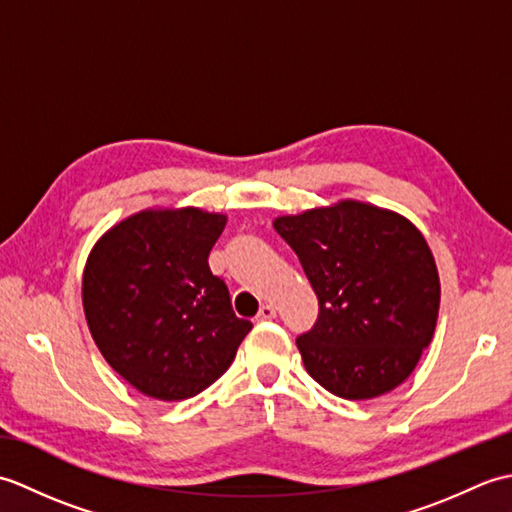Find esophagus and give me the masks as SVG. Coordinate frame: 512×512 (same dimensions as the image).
<instances>
[{
  "instance_id": "obj_1",
  "label": "esophagus",
  "mask_w": 512,
  "mask_h": 512,
  "mask_svg": "<svg viewBox=\"0 0 512 512\" xmlns=\"http://www.w3.org/2000/svg\"><path fill=\"white\" fill-rule=\"evenodd\" d=\"M277 317V310L273 306H262L257 312V321H270Z\"/></svg>"
}]
</instances>
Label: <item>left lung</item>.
Listing matches in <instances>:
<instances>
[{"instance_id":"8db88e82","label":"left lung","mask_w":512,"mask_h":512,"mask_svg":"<svg viewBox=\"0 0 512 512\" xmlns=\"http://www.w3.org/2000/svg\"><path fill=\"white\" fill-rule=\"evenodd\" d=\"M295 250L319 317L297 347L308 374L334 396L387 394L418 365L440 308V279L420 231L405 217L339 202L277 217Z\"/></svg>"}]
</instances>
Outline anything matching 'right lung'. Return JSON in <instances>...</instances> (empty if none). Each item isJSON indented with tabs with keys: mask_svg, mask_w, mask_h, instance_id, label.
<instances>
[{
	"mask_svg": "<svg viewBox=\"0 0 512 512\" xmlns=\"http://www.w3.org/2000/svg\"><path fill=\"white\" fill-rule=\"evenodd\" d=\"M226 217L143 211L107 231L83 273V310L105 361L145 396L184 400L231 367L253 323L209 268Z\"/></svg>",
	"mask_w": 512,
	"mask_h": 512,
	"instance_id": "1",
	"label": "right lung"
}]
</instances>
